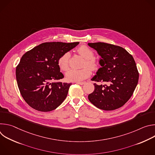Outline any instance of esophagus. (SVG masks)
<instances>
[{"mask_svg": "<svg viewBox=\"0 0 155 155\" xmlns=\"http://www.w3.org/2000/svg\"><path fill=\"white\" fill-rule=\"evenodd\" d=\"M77 83L79 84L80 85H83V84H84L85 83V82L84 81H83V82H77Z\"/></svg>", "mask_w": 155, "mask_h": 155, "instance_id": "1", "label": "esophagus"}]
</instances>
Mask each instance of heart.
Returning a JSON list of instances; mask_svg holds the SVG:
<instances>
[{
	"label": "heart",
	"mask_w": 155,
	"mask_h": 155,
	"mask_svg": "<svg viewBox=\"0 0 155 155\" xmlns=\"http://www.w3.org/2000/svg\"><path fill=\"white\" fill-rule=\"evenodd\" d=\"M77 52L80 56L85 59L84 66H86L91 70H95L97 68L98 64L96 60L93 58L94 52L90 48L84 45H81L77 49ZM69 58L70 54L69 53H65L59 58L58 65L61 71H65L68 70L69 68ZM90 75V71L87 68H84L80 70L70 69L65 74V77L69 81L79 82L87 78Z\"/></svg>",
	"instance_id": "heart-1"
}]
</instances>
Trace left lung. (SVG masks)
Masks as SVG:
<instances>
[{"label":"left lung","instance_id":"left-lung-1","mask_svg":"<svg viewBox=\"0 0 155 155\" xmlns=\"http://www.w3.org/2000/svg\"><path fill=\"white\" fill-rule=\"evenodd\" d=\"M101 56V67L91 80L108 83H94V90L88 99L96 107L114 110L124 105L133 94L139 80L136 62L123 48L103 42L88 43Z\"/></svg>","mask_w":155,"mask_h":155}]
</instances>
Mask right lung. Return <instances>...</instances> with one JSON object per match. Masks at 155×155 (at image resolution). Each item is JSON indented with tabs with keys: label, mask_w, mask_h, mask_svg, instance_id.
<instances>
[{
	"label": "right lung",
	"mask_w": 155,
	"mask_h": 155,
	"mask_svg": "<svg viewBox=\"0 0 155 155\" xmlns=\"http://www.w3.org/2000/svg\"><path fill=\"white\" fill-rule=\"evenodd\" d=\"M78 44L45 42L22 56L16 69V78L21 94L30 107L50 112L63 102L72 83L53 81L64 78L58 61Z\"/></svg>",
	"instance_id": "right-lung-1"
}]
</instances>
